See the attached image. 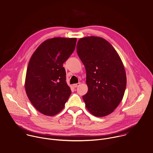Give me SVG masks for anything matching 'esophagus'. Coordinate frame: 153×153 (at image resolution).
Returning <instances> with one entry per match:
<instances>
[{"label": "esophagus", "mask_w": 153, "mask_h": 153, "mask_svg": "<svg viewBox=\"0 0 153 153\" xmlns=\"http://www.w3.org/2000/svg\"><path fill=\"white\" fill-rule=\"evenodd\" d=\"M80 85V83H76V84H74L73 85V87H74L76 88V87H77L78 86H79Z\"/></svg>", "instance_id": "esophagus-1"}]
</instances>
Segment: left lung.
<instances>
[{"mask_svg": "<svg viewBox=\"0 0 153 153\" xmlns=\"http://www.w3.org/2000/svg\"><path fill=\"white\" fill-rule=\"evenodd\" d=\"M77 53L86 71V108L96 117L110 114L122 100L127 84L118 53L107 40L96 36L80 39Z\"/></svg>", "mask_w": 153, "mask_h": 153, "instance_id": "8db88e82", "label": "left lung"}]
</instances>
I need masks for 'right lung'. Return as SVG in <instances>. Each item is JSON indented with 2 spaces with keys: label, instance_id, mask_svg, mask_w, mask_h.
<instances>
[{
  "label": "right lung",
  "instance_id": "1",
  "mask_svg": "<svg viewBox=\"0 0 153 153\" xmlns=\"http://www.w3.org/2000/svg\"><path fill=\"white\" fill-rule=\"evenodd\" d=\"M76 41V38L48 39L30 58L26 71V92L34 107L45 115L59 113L71 94L63 64L74 51Z\"/></svg>",
  "mask_w": 153,
  "mask_h": 153
}]
</instances>
